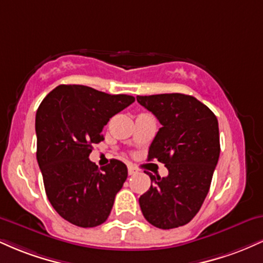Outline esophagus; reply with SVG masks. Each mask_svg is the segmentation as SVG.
I'll list each match as a JSON object with an SVG mask.
<instances>
[{"mask_svg": "<svg viewBox=\"0 0 263 263\" xmlns=\"http://www.w3.org/2000/svg\"><path fill=\"white\" fill-rule=\"evenodd\" d=\"M128 176H134V174L137 173V170H136L135 167H132V165H128Z\"/></svg>", "mask_w": 263, "mask_h": 263, "instance_id": "34e87169", "label": "esophagus"}]
</instances>
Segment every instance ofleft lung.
<instances>
[{
  "instance_id": "obj_1",
  "label": "left lung",
  "mask_w": 263,
  "mask_h": 263,
  "mask_svg": "<svg viewBox=\"0 0 263 263\" xmlns=\"http://www.w3.org/2000/svg\"><path fill=\"white\" fill-rule=\"evenodd\" d=\"M137 101L161 122L148 161L164 163L168 176L148 174L151 188L140 197L142 214L159 229L183 226L200 210L220 156L218 119L194 96L159 93Z\"/></svg>"
}]
</instances>
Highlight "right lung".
I'll return each mask as SVG.
<instances>
[{
    "instance_id": "right-lung-1",
    "label": "right lung",
    "mask_w": 263,
    "mask_h": 263,
    "mask_svg": "<svg viewBox=\"0 0 263 263\" xmlns=\"http://www.w3.org/2000/svg\"><path fill=\"white\" fill-rule=\"evenodd\" d=\"M135 101L84 85H59L35 115L37 161L47 197L57 213L80 228H95L110 215L127 178L125 163L111 159L99 168L89 159L102 128Z\"/></svg>"
}]
</instances>
